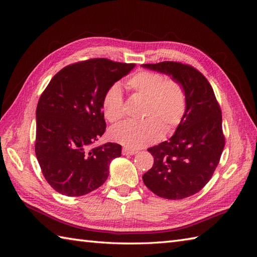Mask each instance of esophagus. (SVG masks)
<instances>
[{"label":"esophagus","mask_w":257,"mask_h":257,"mask_svg":"<svg viewBox=\"0 0 257 257\" xmlns=\"http://www.w3.org/2000/svg\"><path fill=\"white\" fill-rule=\"evenodd\" d=\"M136 153H137L136 150L128 149V148H123V149H122V154L123 155H134Z\"/></svg>","instance_id":"34e87169"}]
</instances>
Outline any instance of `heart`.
<instances>
[{
	"label": "heart",
	"instance_id": "obj_1",
	"mask_svg": "<svg viewBox=\"0 0 257 257\" xmlns=\"http://www.w3.org/2000/svg\"><path fill=\"white\" fill-rule=\"evenodd\" d=\"M134 94L145 97L142 121H125L110 130L112 141L131 149L158 142L163 132L170 134L181 123L186 111V91L177 79H166L159 72L139 71L126 80ZM105 118L113 123L124 114V98L118 83L108 87L102 98Z\"/></svg>",
	"mask_w": 257,
	"mask_h": 257
}]
</instances>
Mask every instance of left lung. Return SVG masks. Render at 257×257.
Here are the masks:
<instances>
[{
    "instance_id": "obj_1",
    "label": "left lung",
    "mask_w": 257,
    "mask_h": 257,
    "mask_svg": "<svg viewBox=\"0 0 257 257\" xmlns=\"http://www.w3.org/2000/svg\"><path fill=\"white\" fill-rule=\"evenodd\" d=\"M144 67L173 76L186 91V111L168 141L149 148L154 158L143 176L146 186L166 199L198 193L211 179L225 146L222 110L211 84L195 67L164 61Z\"/></svg>"
}]
</instances>
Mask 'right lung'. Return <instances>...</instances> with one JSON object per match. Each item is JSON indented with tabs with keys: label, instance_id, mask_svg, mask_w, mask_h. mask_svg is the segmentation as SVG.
Instances as JSON below:
<instances>
[{
	"label": "right lung",
	"instance_id": "right-lung-1",
	"mask_svg": "<svg viewBox=\"0 0 257 257\" xmlns=\"http://www.w3.org/2000/svg\"><path fill=\"white\" fill-rule=\"evenodd\" d=\"M104 58L62 68L44 90L36 108L35 154L51 188L62 195L82 196L102 185L121 146L91 144L106 131L102 98L110 84L134 68Z\"/></svg>",
	"mask_w": 257,
	"mask_h": 257
}]
</instances>
